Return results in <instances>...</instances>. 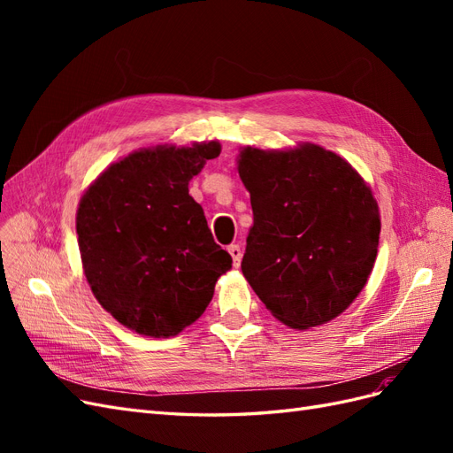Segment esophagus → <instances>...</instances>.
<instances>
[{
  "instance_id": "obj_1",
  "label": "esophagus",
  "mask_w": 453,
  "mask_h": 453,
  "mask_svg": "<svg viewBox=\"0 0 453 453\" xmlns=\"http://www.w3.org/2000/svg\"><path fill=\"white\" fill-rule=\"evenodd\" d=\"M228 253H230L232 260H234V266L238 268V266H240V263H242V248H240L238 243H232L230 248H228Z\"/></svg>"
}]
</instances>
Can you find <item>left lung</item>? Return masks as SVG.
<instances>
[{"label": "left lung", "instance_id": "obj_1", "mask_svg": "<svg viewBox=\"0 0 453 453\" xmlns=\"http://www.w3.org/2000/svg\"><path fill=\"white\" fill-rule=\"evenodd\" d=\"M238 173L253 208L245 280L287 326L334 319L374 268L381 225L372 190L351 164L313 143L245 147Z\"/></svg>", "mask_w": 453, "mask_h": 453}]
</instances>
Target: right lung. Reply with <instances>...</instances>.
I'll use <instances>...</instances> for the list:
<instances>
[{
    "label": "right lung",
    "instance_id": "obj_1",
    "mask_svg": "<svg viewBox=\"0 0 453 453\" xmlns=\"http://www.w3.org/2000/svg\"><path fill=\"white\" fill-rule=\"evenodd\" d=\"M219 153V142L135 150L102 172L79 202L87 281L104 310L130 331L180 334L232 268L202 205L188 195V181Z\"/></svg>",
    "mask_w": 453,
    "mask_h": 453
}]
</instances>
